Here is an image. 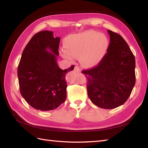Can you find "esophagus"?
<instances>
[{
    "mask_svg": "<svg viewBox=\"0 0 148 148\" xmlns=\"http://www.w3.org/2000/svg\"><path fill=\"white\" fill-rule=\"evenodd\" d=\"M74 70L75 71H77V72H80L81 71V70H80V69L79 66H75L74 68Z\"/></svg>",
    "mask_w": 148,
    "mask_h": 148,
    "instance_id": "1",
    "label": "esophagus"
}]
</instances>
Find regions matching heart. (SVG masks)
<instances>
[{
	"instance_id": "heart-1",
	"label": "heart",
	"mask_w": 148,
	"mask_h": 148,
	"mask_svg": "<svg viewBox=\"0 0 148 148\" xmlns=\"http://www.w3.org/2000/svg\"><path fill=\"white\" fill-rule=\"evenodd\" d=\"M64 46L66 50H60L64 58L72 60L73 57H80L84 67L91 68L98 64L106 54L109 40L102 33L88 31L69 36L65 40Z\"/></svg>"
}]
</instances>
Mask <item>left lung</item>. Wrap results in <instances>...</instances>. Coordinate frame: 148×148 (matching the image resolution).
Instances as JSON below:
<instances>
[{"mask_svg": "<svg viewBox=\"0 0 148 148\" xmlns=\"http://www.w3.org/2000/svg\"><path fill=\"white\" fill-rule=\"evenodd\" d=\"M110 43L98 66L82 71L89 98L95 105L113 109L124 104L135 84V58L122 36L108 30Z\"/></svg>", "mask_w": 148, "mask_h": 148, "instance_id": "obj_1", "label": "left lung"}]
</instances>
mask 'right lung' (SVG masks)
<instances>
[{
  "mask_svg": "<svg viewBox=\"0 0 148 148\" xmlns=\"http://www.w3.org/2000/svg\"><path fill=\"white\" fill-rule=\"evenodd\" d=\"M60 40L52 32L42 31L31 38L22 52L17 72L21 94L37 110H53L66 99L65 77L74 66L64 70L58 67Z\"/></svg>",
  "mask_w": 148,
  "mask_h": 148,
  "instance_id": "obj_1",
  "label": "right lung"
}]
</instances>
